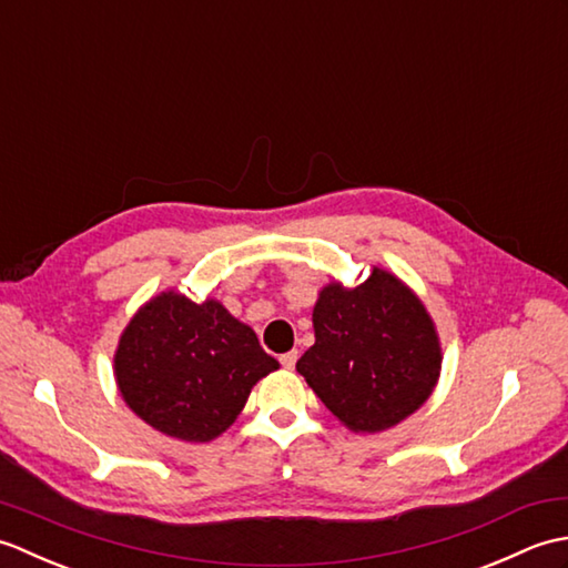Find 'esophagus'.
<instances>
[{"label": "esophagus", "instance_id": "1", "mask_svg": "<svg viewBox=\"0 0 568 568\" xmlns=\"http://www.w3.org/2000/svg\"><path fill=\"white\" fill-rule=\"evenodd\" d=\"M295 364H297V352H287V354H283V356H281V366H283V368L293 371V368H295Z\"/></svg>", "mask_w": 568, "mask_h": 568}]
</instances>
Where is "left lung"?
Instances as JSON below:
<instances>
[{"label":"left lung","instance_id":"obj_1","mask_svg":"<svg viewBox=\"0 0 568 568\" xmlns=\"http://www.w3.org/2000/svg\"><path fill=\"white\" fill-rule=\"evenodd\" d=\"M315 344L297 373L342 425L354 432L395 427L427 403L442 371V346L422 300L388 271L356 287H322Z\"/></svg>","mask_w":568,"mask_h":568}]
</instances>
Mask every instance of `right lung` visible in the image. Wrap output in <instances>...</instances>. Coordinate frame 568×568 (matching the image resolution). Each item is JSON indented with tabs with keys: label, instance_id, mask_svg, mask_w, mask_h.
<instances>
[{
	"label": "right lung",
	"instance_id": "1",
	"mask_svg": "<svg viewBox=\"0 0 568 568\" xmlns=\"http://www.w3.org/2000/svg\"><path fill=\"white\" fill-rule=\"evenodd\" d=\"M275 368L256 332L222 303L207 297L197 305L173 291L131 317L114 354L124 403L153 429L183 442L220 437L253 385Z\"/></svg>",
	"mask_w": 568,
	"mask_h": 568
}]
</instances>
